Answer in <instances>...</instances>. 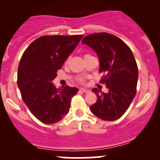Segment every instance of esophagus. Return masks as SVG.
Returning <instances> with one entry per match:
<instances>
[{"mask_svg": "<svg viewBox=\"0 0 160 160\" xmlns=\"http://www.w3.org/2000/svg\"><path fill=\"white\" fill-rule=\"evenodd\" d=\"M80 91L83 92H84V93H89V92H90V90H89V89H84V88H81L80 89Z\"/></svg>", "mask_w": 160, "mask_h": 160, "instance_id": "1", "label": "esophagus"}]
</instances>
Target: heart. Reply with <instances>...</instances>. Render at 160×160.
Listing matches in <instances>:
<instances>
[{
	"mask_svg": "<svg viewBox=\"0 0 160 160\" xmlns=\"http://www.w3.org/2000/svg\"><path fill=\"white\" fill-rule=\"evenodd\" d=\"M87 55H89V54H85V55H84V57H85V56H87ZM80 81H81V82H84V81H83L82 79H81Z\"/></svg>",
	"mask_w": 160,
	"mask_h": 160,
	"instance_id": "1",
	"label": "heart"
}]
</instances>
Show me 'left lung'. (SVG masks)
<instances>
[{"instance_id":"left-lung-1","label":"left lung","mask_w":160,"mask_h":160,"mask_svg":"<svg viewBox=\"0 0 160 160\" xmlns=\"http://www.w3.org/2000/svg\"><path fill=\"white\" fill-rule=\"evenodd\" d=\"M83 44L95 50L100 60V82L106 84L108 93L92 89L98 100L90 106L96 117L114 121L128 110L136 94L138 70L130 47L114 35L97 32L84 37Z\"/></svg>"}]
</instances>
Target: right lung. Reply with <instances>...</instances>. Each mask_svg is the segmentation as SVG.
<instances>
[{
    "instance_id": "1",
    "label": "right lung",
    "mask_w": 160,
    "mask_h": 160,
    "mask_svg": "<svg viewBox=\"0 0 160 160\" xmlns=\"http://www.w3.org/2000/svg\"><path fill=\"white\" fill-rule=\"evenodd\" d=\"M82 37L43 36L32 41L22 56L17 84L24 102L43 123H58L69 112L78 89L69 86L58 89L52 82Z\"/></svg>"
}]
</instances>
